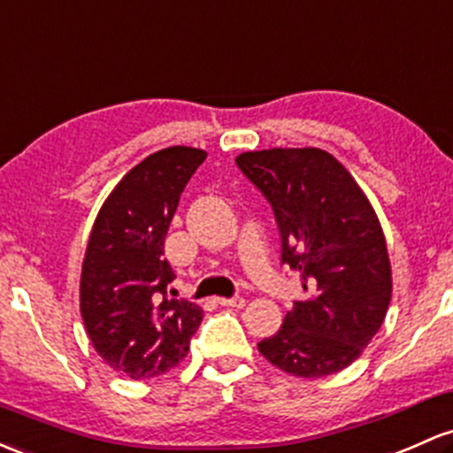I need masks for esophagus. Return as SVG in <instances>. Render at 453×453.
Wrapping results in <instances>:
<instances>
[{
  "mask_svg": "<svg viewBox=\"0 0 453 453\" xmlns=\"http://www.w3.org/2000/svg\"><path fill=\"white\" fill-rule=\"evenodd\" d=\"M245 299L242 296H232V299H219V305L223 307H245Z\"/></svg>",
  "mask_w": 453,
  "mask_h": 453,
  "instance_id": "esophagus-1",
  "label": "esophagus"
}]
</instances>
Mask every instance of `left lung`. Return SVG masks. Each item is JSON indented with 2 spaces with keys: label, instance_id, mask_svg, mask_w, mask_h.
I'll return each instance as SVG.
<instances>
[{
  "label": "left lung",
  "instance_id": "1",
  "mask_svg": "<svg viewBox=\"0 0 453 453\" xmlns=\"http://www.w3.org/2000/svg\"><path fill=\"white\" fill-rule=\"evenodd\" d=\"M236 165L271 203L281 265L299 273L305 290L257 350L301 379L344 370L379 333L391 301L389 256L374 208L320 148L242 152Z\"/></svg>",
  "mask_w": 453,
  "mask_h": 453
}]
</instances>
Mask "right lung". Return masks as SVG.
Wrapping results in <instances>:
<instances>
[{
  "instance_id": "obj_1",
  "label": "right lung",
  "mask_w": 453,
  "mask_h": 453,
  "mask_svg": "<svg viewBox=\"0 0 453 453\" xmlns=\"http://www.w3.org/2000/svg\"><path fill=\"white\" fill-rule=\"evenodd\" d=\"M206 152L172 146L143 158L103 203L81 268V318L98 355L131 379L165 374L187 357L203 311L167 296L176 280L165 236Z\"/></svg>"
}]
</instances>
